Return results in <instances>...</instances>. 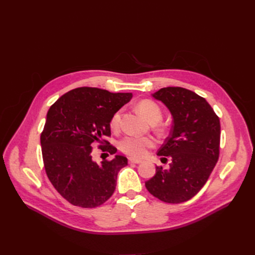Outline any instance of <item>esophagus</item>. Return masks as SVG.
Here are the masks:
<instances>
[{"label":"esophagus","instance_id":"obj_1","mask_svg":"<svg viewBox=\"0 0 255 255\" xmlns=\"http://www.w3.org/2000/svg\"><path fill=\"white\" fill-rule=\"evenodd\" d=\"M128 163H129V164H139V163H141V160H140V159H137V158L129 157V158H128Z\"/></svg>","mask_w":255,"mask_h":255}]
</instances>
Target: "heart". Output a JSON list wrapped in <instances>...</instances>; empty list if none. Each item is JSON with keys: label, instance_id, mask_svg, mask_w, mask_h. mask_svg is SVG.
Returning a JSON list of instances; mask_svg holds the SVG:
<instances>
[{"label": "heart", "instance_id": "heart-1", "mask_svg": "<svg viewBox=\"0 0 255 255\" xmlns=\"http://www.w3.org/2000/svg\"><path fill=\"white\" fill-rule=\"evenodd\" d=\"M137 110L150 123H157L163 117V112L157 103L152 100H141L137 104ZM120 122V112H116L111 119L112 128H117ZM153 140L150 137L128 135L122 138L119 142V149L133 157H141L150 148H152Z\"/></svg>", "mask_w": 255, "mask_h": 255}]
</instances>
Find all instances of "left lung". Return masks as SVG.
I'll list each match as a JSON object with an SVG mask.
<instances>
[{"mask_svg": "<svg viewBox=\"0 0 255 255\" xmlns=\"http://www.w3.org/2000/svg\"><path fill=\"white\" fill-rule=\"evenodd\" d=\"M153 97L163 102L173 126L157 151L161 160L171 158L168 170L156 167L145 182L151 195L166 203L188 201L200 191L219 158L220 121L206 100L182 87L161 88Z\"/></svg>", "mask_w": 255, "mask_h": 255, "instance_id": "obj_1", "label": "left lung"}]
</instances>
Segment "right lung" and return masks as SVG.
<instances>
[{
  "label": "right lung",
  "instance_id": "obj_1",
  "mask_svg": "<svg viewBox=\"0 0 255 255\" xmlns=\"http://www.w3.org/2000/svg\"><path fill=\"white\" fill-rule=\"evenodd\" d=\"M132 97L130 92L79 87L50 107L40 135L43 165L54 188L69 203L92 208L114 194L118 172L128 158L116 155L96 163L91 152L97 144L107 154L117 152L104 137L111 136L113 115Z\"/></svg>",
  "mask_w": 255,
  "mask_h": 255
}]
</instances>
